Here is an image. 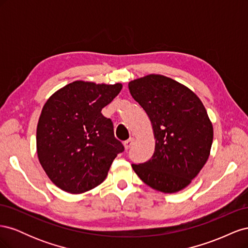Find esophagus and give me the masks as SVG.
<instances>
[{
  "instance_id": "obj_1",
  "label": "esophagus",
  "mask_w": 248,
  "mask_h": 248,
  "mask_svg": "<svg viewBox=\"0 0 248 248\" xmlns=\"http://www.w3.org/2000/svg\"><path fill=\"white\" fill-rule=\"evenodd\" d=\"M133 142H134V139H133V138H130L129 140H125V141L123 142V145H124L125 150H128V149L133 145Z\"/></svg>"
}]
</instances>
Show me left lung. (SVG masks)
<instances>
[{
    "instance_id": "left-lung-1",
    "label": "left lung",
    "mask_w": 248,
    "mask_h": 248,
    "mask_svg": "<svg viewBox=\"0 0 248 248\" xmlns=\"http://www.w3.org/2000/svg\"><path fill=\"white\" fill-rule=\"evenodd\" d=\"M132 98L151 121L155 151L145 163L132 164L142 182L164 193L188 186L207 162L213 126L197 94L161 74L129 81Z\"/></svg>"
}]
</instances>
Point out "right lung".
I'll list each match as a JSON object with an SVG mask.
<instances>
[{"label":"right lung","instance_id":"right-lung-1","mask_svg":"<svg viewBox=\"0 0 248 248\" xmlns=\"http://www.w3.org/2000/svg\"><path fill=\"white\" fill-rule=\"evenodd\" d=\"M122 84L76 80L59 89L43 106L36 132L38 159L59 188L84 193L106 180L124 147L101 114Z\"/></svg>","mask_w":248,"mask_h":248}]
</instances>
